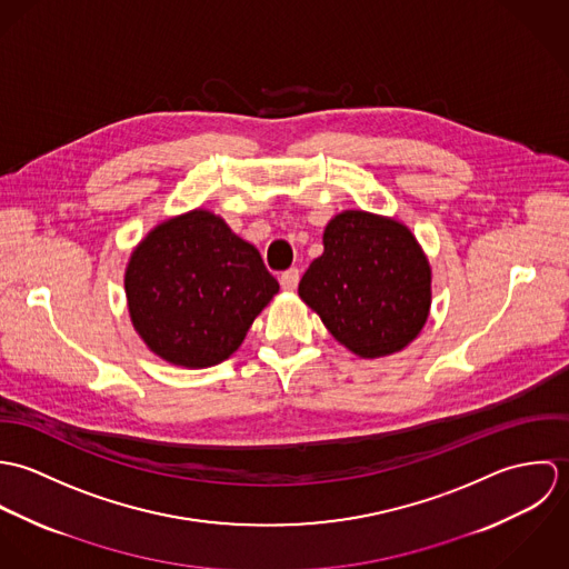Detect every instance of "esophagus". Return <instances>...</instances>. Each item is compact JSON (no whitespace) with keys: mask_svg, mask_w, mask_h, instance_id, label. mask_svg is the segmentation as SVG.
<instances>
[{"mask_svg":"<svg viewBox=\"0 0 569 569\" xmlns=\"http://www.w3.org/2000/svg\"><path fill=\"white\" fill-rule=\"evenodd\" d=\"M300 282V271L298 269H287L284 273H280V287L284 291H293Z\"/></svg>","mask_w":569,"mask_h":569,"instance_id":"1","label":"esophagus"}]
</instances>
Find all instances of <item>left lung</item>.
Here are the masks:
<instances>
[{
    "mask_svg": "<svg viewBox=\"0 0 569 569\" xmlns=\"http://www.w3.org/2000/svg\"><path fill=\"white\" fill-rule=\"evenodd\" d=\"M322 243L300 280L302 302L357 357L401 352L431 309V264L411 230L392 217L343 210L328 221Z\"/></svg>",
    "mask_w": 569,
    "mask_h": 569,
    "instance_id": "8db88e82",
    "label": "left lung"
}]
</instances>
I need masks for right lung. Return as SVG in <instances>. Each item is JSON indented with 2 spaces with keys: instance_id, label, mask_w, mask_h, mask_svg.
Segmentation results:
<instances>
[{
  "instance_id": "add662e5",
  "label": "right lung",
  "mask_w": 569,
  "mask_h": 569,
  "mask_svg": "<svg viewBox=\"0 0 569 569\" xmlns=\"http://www.w3.org/2000/svg\"><path fill=\"white\" fill-rule=\"evenodd\" d=\"M278 291L258 249L206 208L160 221L124 269L136 332L160 359L190 370L232 357Z\"/></svg>"
}]
</instances>
